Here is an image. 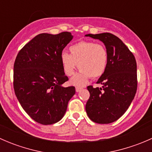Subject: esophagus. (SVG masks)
<instances>
[{"label": "esophagus", "instance_id": "34e87169", "mask_svg": "<svg viewBox=\"0 0 152 152\" xmlns=\"http://www.w3.org/2000/svg\"><path fill=\"white\" fill-rule=\"evenodd\" d=\"M82 90V87H76V91L77 92V93H78V92H80Z\"/></svg>", "mask_w": 152, "mask_h": 152}]
</instances>
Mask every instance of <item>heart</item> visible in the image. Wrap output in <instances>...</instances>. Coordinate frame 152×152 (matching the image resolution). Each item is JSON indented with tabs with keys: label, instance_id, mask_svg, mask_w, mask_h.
Returning a JSON list of instances; mask_svg holds the SVG:
<instances>
[{
	"label": "heart",
	"instance_id": "obj_1",
	"mask_svg": "<svg viewBox=\"0 0 152 152\" xmlns=\"http://www.w3.org/2000/svg\"><path fill=\"white\" fill-rule=\"evenodd\" d=\"M70 54L62 52L60 62L64 73L67 76L74 74L79 67L80 72L71 79V84L77 86L85 85L90 77H100L104 74L108 62L107 48L101 43L93 41H80L69 47Z\"/></svg>",
	"mask_w": 152,
	"mask_h": 152
}]
</instances>
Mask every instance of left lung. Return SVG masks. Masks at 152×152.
Wrapping results in <instances>:
<instances>
[{"mask_svg": "<svg viewBox=\"0 0 152 152\" xmlns=\"http://www.w3.org/2000/svg\"><path fill=\"white\" fill-rule=\"evenodd\" d=\"M85 36L104 42L108 62L97 84L102 87H87L90 98L85 110L91 121L110 124L120 118L129 108L137 91V63L134 55L118 37L110 33Z\"/></svg>", "mask_w": 152, "mask_h": 152, "instance_id": "left-lung-1", "label": "left lung"}]
</instances>
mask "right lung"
Returning a JSON list of instances; mask_svg holds the SVG:
<instances>
[{
  "instance_id": "add662e5",
  "label": "right lung",
  "mask_w": 152,
  "mask_h": 152,
  "mask_svg": "<svg viewBox=\"0 0 152 152\" xmlns=\"http://www.w3.org/2000/svg\"><path fill=\"white\" fill-rule=\"evenodd\" d=\"M72 39L67 31L39 34L23 47L15 59L13 86L17 99L26 113L42 125L60 121L76 93L73 86H62L68 78L60 55Z\"/></svg>"
}]
</instances>
